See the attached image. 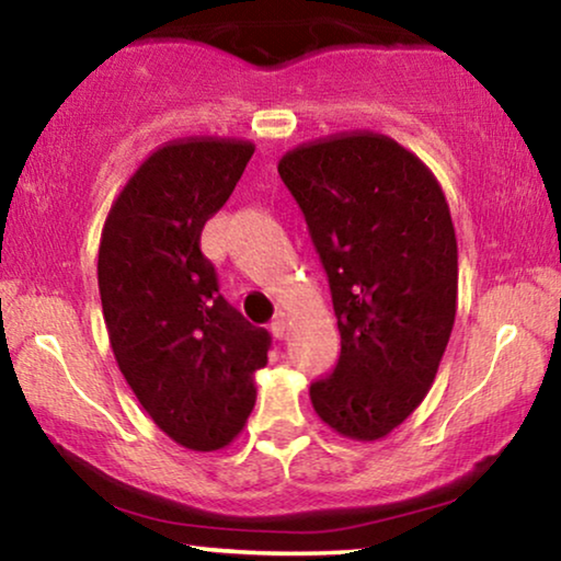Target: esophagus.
Here are the masks:
<instances>
[{
    "label": "esophagus",
    "instance_id": "esophagus-1",
    "mask_svg": "<svg viewBox=\"0 0 561 561\" xmlns=\"http://www.w3.org/2000/svg\"><path fill=\"white\" fill-rule=\"evenodd\" d=\"M272 333H274V337H279V341H284V337H287V318H284V312L274 314Z\"/></svg>",
    "mask_w": 561,
    "mask_h": 561
}]
</instances>
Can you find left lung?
Segmentation results:
<instances>
[{
    "label": "left lung",
    "mask_w": 561,
    "mask_h": 561,
    "mask_svg": "<svg viewBox=\"0 0 561 561\" xmlns=\"http://www.w3.org/2000/svg\"><path fill=\"white\" fill-rule=\"evenodd\" d=\"M328 272L341 358L310 386L337 435L374 442L435 381L457 312V239L420 157L374 131L295 147L277 164Z\"/></svg>",
    "instance_id": "left-lung-1"
}]
</instances>
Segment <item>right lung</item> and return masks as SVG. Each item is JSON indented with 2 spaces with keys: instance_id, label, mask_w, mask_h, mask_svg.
I'll return each mask as SVG.
<instances>
[{
  "instance_id": "obj_1",
  "label": "right lung",
  "mask_w": 561,
  "mask_h": 561,
  "mask_svg": "<svg viewBox=\"0 0 561 561\" xmlns=\"http://www.w3.org/2000/svg\"><path fill=\"white\" fill-rule=\"evenodd\" d=\"M254 145L178 139L147 157L108 210L99 291L114 358L170 439L226 447L256 401L272 337L220 297L201 251L205 220L231 198Z\"/></svg>"
}]
</instances>
